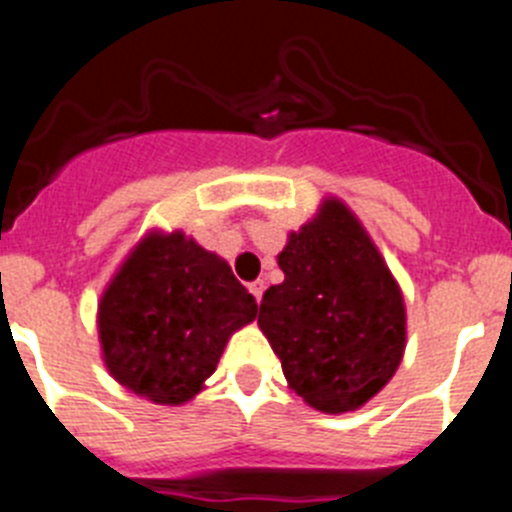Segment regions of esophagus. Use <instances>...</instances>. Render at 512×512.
Masks as SVG:
<instances>
[{"instance_id":"obj_1","label":"esophagus","mask_w":512,"mask_h":512,"mask_svg":"<svg viewBox=\"0 0 512 512\" xmlns=\"http://www.w3.org/2000/svg\"><path fill=\"white\" fill-rule=\"evenodd\" d=\"M248 289H251V295L256 297V302H261V297H264V289H266L264 279H256V282H251L248 284Z\"/></svg>"}]
</instances>
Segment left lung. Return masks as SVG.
Segmentation results:
<instances>
[{
  "mask_svg": "<svg viewBox=\"0 0 512 512\" xmlns=\"http://www.w3.org/2000/svg\"><path fill=\"white\" fill-rule=\"evenodd\" d=\"M284 282L264 292L259 328L289 387L320 413L372 400L402 361L405 302L382 253L343 202L289 235Z\"/></svg>",
  "mask_w": 512,
  "mask_h": 512,
  "instance_id": "8db88e82",
  "label": "left lung"
}]
</instances>
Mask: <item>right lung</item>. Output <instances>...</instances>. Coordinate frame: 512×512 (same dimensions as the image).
<instances>
[{
    "label": "right lung",
    "mask_w": 512,
    "mask_h": 512,
    "mask_svg": "<svg viewBox=\"0 0 512 512\" xmlns=\"http://www.w3.org/2000/svg\"><path fill=\"white\" fill-rule=\"evenodd\" d=\"M256 307L228 261L182 230H153L99 300L107 372L151 402L184 405L215 372L228 338L256 318Z\"/></svg>",
    "instance_id": "obj_1"
}]
</instances>
